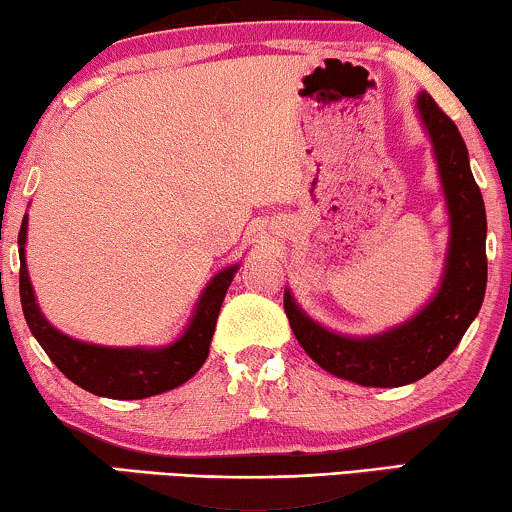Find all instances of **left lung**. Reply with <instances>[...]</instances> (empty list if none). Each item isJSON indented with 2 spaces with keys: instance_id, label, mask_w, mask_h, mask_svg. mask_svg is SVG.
I'll list each match as a JSON object with an SVG mask.
<instances>
[{
  "instance_id": "obj_1",
  "label": "left lung",
  "mask_w": 512,
  "mask_h": 512,
  "mask_svg": "<svg viewBox=\"0 0 512 512\" xmlns=\"http://www.w3.org/2000/svg\"><path fill=\"white\" fill-rule=\"evenodd\" d=\"M417 109L433 142L450 212V249L436 296L401 326L370 338H347L319 326L300 310L291 291L284 293V312L307 356L363 387H403L436 370L464 338L485 298L487 216L466 144L429 93H419Z\"/></svg>"
}]
</instances>
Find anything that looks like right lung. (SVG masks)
Masks as SVG:
<instances>
[{
    "label": "right lung",
    "instance_id": "right-lung-1",
    "mask_svg": "<svg viewBox=\"0 0 512 512\" xmlns=\"http://www.w3.org/2000/svg\"><path fill=\"white\" fill-rule=\"evenodd\" d=\"M27 216L20 223L18 254H20V303L27 326L60 373L95 396L137 401L163 391H170L198 373L207 361L209 345L219 319L221 303L233 282L237 265L221 270L212 277L207 289L195 305L191 324L184 335L167 347H100L79 342L48 324L34 298L30 275L25 265Z\"/></svg>",
    "mask_w": 512,
    "mask_h": 512
}]
</instances>
